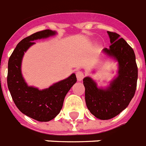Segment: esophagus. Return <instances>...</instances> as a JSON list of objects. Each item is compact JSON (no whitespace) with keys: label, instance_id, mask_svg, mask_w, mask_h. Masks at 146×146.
<instances>
[{"label":"esophagus","instance_id":"1","mask_svg":"<svg viewBox=\"0 0 146 146\" xmlns=\"http://www.w3.org/2000/svg\"><path fill=\"white\" fill-rule=\"evenodd\" d=\"M76 76L78 81H82L84 78V73L82 70H77L76 73Z\"/></svg>","mask_w":146,"mask_h":146}]
</instances>
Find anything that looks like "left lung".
Segmentation results:
<instances>
[{
	"label": "left lung",
	"mask_w": 146,
	"mask_h": 146,
	"mask_svg": "<svg viewBox=\"0 0 146 146\" xmlns=\"http://www.w3.org/2000/svg\"><path fill=\"white\" fill-rule=\"evenodd\" d=\"M107 33L112 44L103 52L118 61V76L106 88H98L90 77L83 79L86 106L92 115L101 120L114 118L127 107L135 94L138 78L133 49L119 34Z\"/></svg>",
	"instance_id": "left-lung-1"
}]
</instances>
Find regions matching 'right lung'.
I'll return each mask as SVG.
<instances>
[{
    "mask_svg": "<svg viewBox=\"0 0 146 146\" xmlns=\"http://www.w3.org/2000/svg\"><path fill=\"white\" fill-rule=\"evenodd\" d=\"M54 34L56 32L47 29L24 38L18 43L8 61L7 85L15 106L23 114L38 121H49L58 115L65 96L77 81L73 73L48 88L39 90L28 86L22 77V58L30 46L35 43L34 40L47 38Z\"/></svg>",
    "mask_w": 146,
    "mask_h": 146,
    "instance_id": "right-lung-1",
    "label": "right lung"
}]
</instances>
